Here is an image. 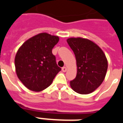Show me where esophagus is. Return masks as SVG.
<instances>
[{
    "mask_svg": "<svg viewBox=\"0 0 123 123\" xmlns=\"http://www.w3.org/2000/svg\"><path fill=\"white\" fill-rule=\"evenodd\" d=\"M62 72H66V71L67 70V67H62Z\"/></svg>",
    "mask_w": 123,
    "mask_h": 123,
    "instance_id": "obj_1",
    "label": "esophagus"
}]
</instances>
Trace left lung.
Here are the masks:
<instances>
[{
	"label": "left lung",
	"instance_id": "left-lung-1",
	"mask_svg": "<svg viewBox=\"0 0 123 123\" xmlns=\"http://www.w3.org/2000/svg\"><path fill=\"white\" fill-rule=\"evenodd\" d=\"M67 43L76 60L77 74L70 84L80 94H88L101 84L107 70V60L101 49L88 39L71 37Z\"/></svg>",
	"mask_w": 123,
	"mask_h": 123
}]
</instances>
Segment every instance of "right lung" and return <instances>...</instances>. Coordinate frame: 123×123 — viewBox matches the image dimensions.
Wrapping results in <instances>:
<instances>
[{"instance_id": "obj_1", "label": "right lung", "mask_w": 123, "mask_h": 123, "mask_svg": "<svg viewBox=\"0 0 123 123\" xmlns=\"http://www.w3.org/2000/svg\"><path fill=\"white\" fill-rule=\"evenodd\" d=\"M59 37L41 33L30 38L20 47L15 56L16 72L26 88L41 92L48 88L61 70L52 53Z\"/></svg>"}]
</instances>
